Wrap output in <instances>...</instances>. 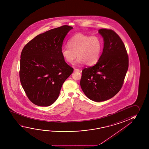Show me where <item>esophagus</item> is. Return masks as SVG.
Masks as SVG:
<instances>
[{
	"label": "esophagus",
	"mask_w": 149,
	"mask_h": 149,
	"mask_svg": "<svg viewBox=\"0 0 149 149\" xmlns=\"http://www.w3.org/2000/svg\"><path fill=\"white\" fill-rule=\"evenodd\" d=\"M74 72H80V70H79V69L75 68V69H74Z\"/></svg>",
	"instance_id": "obj_1"
}]
</instances>
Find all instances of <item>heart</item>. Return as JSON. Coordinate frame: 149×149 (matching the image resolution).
<instances>
[{
    "label": "heart",
    "instance_id": "1",
    "mask_svg": "<svg viewBox=\"0 0 149 149\" xmlns=\"http://www.w3.org/2000/svg\"><path fill=\"white\" fill-rule=\"evenodd\" d=\"M68 47L61 49L62 56L68 63H73L77 55V64L85 63L87 65L95 64L100 58L102 49V42L97 36L78 33L74 35L68 42Z\"/></svg>",
    "mask_w": 149,
    "mask_h": 149
}]
</instances>
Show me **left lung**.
Here are the masks:
<instances>
[{
  "mask_svg": "<svg viewBox=\"0 0 149 149\" xmlns=\"http://www.w3.org/2000/svg\"><path fill=\"white\" fill-rule=\"evenodd\" d=\"M103 38L102 54L94 66L82 71L81 88L87 97L95 102L112 98L119 92L128 68V56L124 44L111 29H100Z\"/></svg>",
  "mask_w": 149,
  "mask_h": 149,
  "instance_id": "left-lung-1",
  "label": "left lung"
}]
</instances>
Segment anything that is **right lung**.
Returning <instances> with one entry per match:
<instances>
[{"label": "right lung", "mask_w": 149, "mask_h": 149, "mask_svg": "<svg viewBox=\"0 0 149 149\" xmlns=\"http://www.w3.org/2000/svg\"><path fill=\"white\" fill-rule=\"evenodd\" d=\"M73 29L64 25L50 29L36 36L22 50L20 81L27 97L36 105L52 104L73 72L61 52L64 39Z\"/></svg>", "instance_id": "right-lung-1"}]
</instances>
